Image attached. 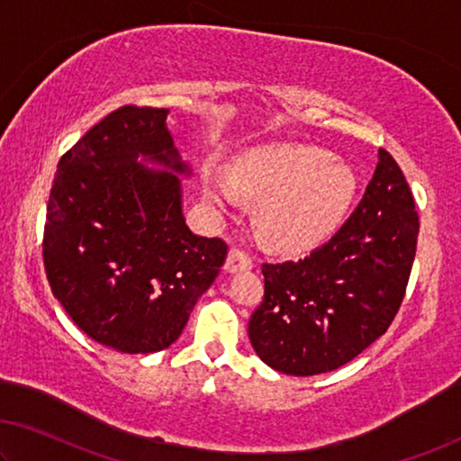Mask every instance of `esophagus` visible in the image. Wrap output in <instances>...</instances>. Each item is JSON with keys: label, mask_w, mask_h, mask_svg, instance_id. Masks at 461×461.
Segmentation results:
<instances>
[{"label": "esophagus", "mask_w": 461, "mask_h": 461, "mask_svg": "<svg viewBox=\"0 0 461 461\" xmlns=\"http://www.w3.org/2000/svg\"><path fill=\"white\" fill-rule=\"evenodd\" d=\"M246 269H252L250 254L244 252L242 249H231L228 254V260H225V271L238 273V271H246Z\"/></svg>", "instance_id": "esophagus-1"}]
</instances>
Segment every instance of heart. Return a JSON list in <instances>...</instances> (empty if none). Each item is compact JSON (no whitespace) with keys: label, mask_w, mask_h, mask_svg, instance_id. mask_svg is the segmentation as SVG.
Segmentation results:
<instances>
[{"label":"heart","mask_w":461,"mask_h":461,"mask_svg":"<svg viewBox=\"0 0 461 461\" xmlns=\"http://www.w3.org/2000/svg\"><path fill=\"white\" fill-rule=\"evenodd\" d=\"M204 194L217 207L236 204L240 194L258 198L257 221L279 249H306L346 215L356 194L348 165L314 147L254 150L233 167L231 182L219 174L204 177Z\"/></svg>","instance_id":"b5f03b06"}]
</instances>
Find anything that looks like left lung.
Instances as JSON below:
<instances>
[{
    "label": "left lung",
    "instance_id": "1",
    "mask_svg": "<svg viewBox=\"0 0 461 461\" xmlns=\"http://www.w3.org/2000/svg\"><path fill=\"white\" fill-rule=\"evenodd\" d=\"M414 196L400 165L379 150L375 176L341 230L308 257L265 263V298L249 338L284 375L343 366L393 322L406 296L418 242Z\"/></svg>",
    "mask_w": 461,
    "mask_h": 461
}]
</instances>
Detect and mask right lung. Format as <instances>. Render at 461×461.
<instances>
[{
  "instance_id": "obj_1",
  "label": "right lung",
  "mask_w": 461,
  "mask_h": 461,
  "mask_svg": "<svg viewBox=\"0 0 461 461\" xmlns=\"http://www.w3.org/2000/svg\"><path fill=\"white\" fill-rule=\"evenodd\" d=\"M167 109L123 105L61 157L43 263L53 296L88 338L123 354L169 348L228 257L221 238L192 233L176 174L190 176ZM153 160L175 171L155 172Z\"/></svg>"
}]
</instances>
